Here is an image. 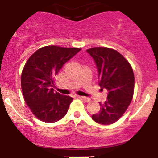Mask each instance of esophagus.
Instances as JSON below:
<instances>
[{
    "label": "esophagus",
    "instance_id": "1",
    "mask_svg": "<svg viewBox=\"0 0 158 158\" xmlns=\"http://www.w3.org/2000/svg\"><path fill=\"white\" fill-rule=\"evenodd\" d=\"M78 98H80L81 100H84L85 102H89L90 101V99L88 98V97H85V96H77Z\"/></svg>",
    "mask_w": 158,
    "mask_h": 158
}]
</instances>
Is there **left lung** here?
Here are the masks:
<instances>
[{
    "label": "left lung",
    "mask_w": 158,
    "mask_h": 158,
    "mask_svg": "<svg viewBox=\"0 0 158 158\" xmlns=\"http://www.w3.org/2000/svg\"><path fill=\"white\" fill-rule=\"evenodd\" d=\"M86 51L96 63L99 85L107 91V100L100 102V111L92 118L103 125L114 123L127 111L133 97V69L126 58L113 49L93 47Z\"/></svg>",
    "instance_id": "obj_1"
}]
</instances>
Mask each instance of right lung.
Instances as JSON below:
<instances>
[{
  "label": "right lung",
  "mask_w": 158,
  "mask_h": 158,
  "mask_svg": "<svg viewBox=\"0 0 158 158\" xmlns=\"http://www.w3.org/2000/svg\"><path fill=\"white\" fill-rule=\"evenodd\" d=\"M80 51V48L47 46L36 51L25 64L21 75L23 98L40 120L57 122L68 111L73 98L54 92V77Z\"/></svg>",
  "instance_id": "1"
}]
</instances>
